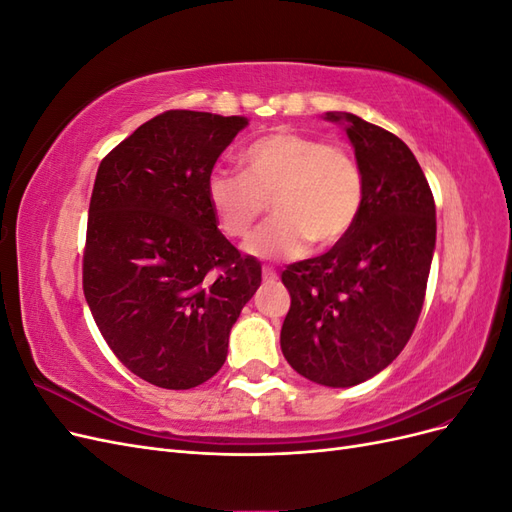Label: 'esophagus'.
<instances>
[{"label":"esophagus","instance_id":"esophagus-1","mask_svg":"<svg viewBox=\"0 0 512 512\" xmlns=\"http://www.w3.org/2000/svg\"><path fill=\"white\" fill-rule=\"evenodd\" d=\"M262 280L265 282H275L277 280V273H275V269L273 267H262Z\"/></svg>","mask_w":512,"mask_h":512}]
</instances>
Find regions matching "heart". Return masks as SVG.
I'll use <instances>...</instances> for the list:
<instances>
[{
  "mask_svg": "<svg viewBox=\"0 0 512 512\" xmlns=\"http://www.w3.org/2000/svg\"><path fill=\"white\" fill-rule=\"evenodd\" d=\"M241 168L213 170L207 181L209 207L226 237L243 239L267 211L275 218L247 241L258 258H292L307 243L318 250L344 241L365 203L363 168L342 145L277 130L247 145Z\"/></svg>",
  "mask_w": 512,
  "mask_h": 512,
  "instance_id": "heart-1",
  "label": "heart"
}]
</instances>
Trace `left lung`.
<instances>
[{
	"label": "left lung",
	"instance_id": "left-lung-1",
	"mask_svg": "<svg viewBox=\"0 0 512 512\" xmlns=\"http://www.w3.org/2000/svg\"><path fill=\"white\" fill-rule=\"evenodd\" d=\"M324 119L346 123L365 203L344 241L282 273L290 309L280 344L303 378L346 389L380 374L408 344L436 250V203L401 138L352 113Z\"/></svg>",
	"mask_w": 512,
	"mask_h": 512
}]
</instances>
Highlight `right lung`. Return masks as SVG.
I'll use <instances>...</instances> for the list:
<instances>
[{
  "label": "right lung",
  "instance_id": "right-lung-1",
  "mask_svg": "<svg viewBox=\"0 0 512 512\" xmlns=\"http://www.w3.org/2000/svg\"><path fill=\"white\" fill-rule=\"evenodd\" d=\"M247 119L166 111L100 162L91 192L83 292L132 374L185 391L220 371L228 335L260 286L209 207L211 170Z\"/></svg>",
  "mask_w": 512,
  "mask_h": 512
}]
</instances>
